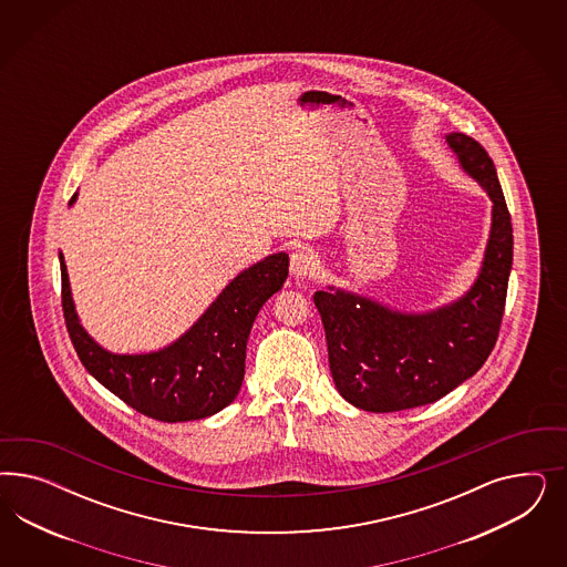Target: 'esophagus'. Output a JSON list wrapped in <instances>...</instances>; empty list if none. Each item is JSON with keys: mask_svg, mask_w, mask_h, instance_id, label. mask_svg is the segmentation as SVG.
Masks as SVG:
<instances>
[{"mask_svg": "<svg viewBox=\"0 0 567 567\" xmlns=\"http://www.w3.org/2000/svg\"><path fill=\"white\" fill-rule=\"evenodd\" d=\"M318 256L309 247H299L291 254V275L295 278H308L318 270Z\"/></svg>", "mask_w": 567, "mask_h": 567, "instance_id": "34e87169", "label": "esophagus"}]
</instances>
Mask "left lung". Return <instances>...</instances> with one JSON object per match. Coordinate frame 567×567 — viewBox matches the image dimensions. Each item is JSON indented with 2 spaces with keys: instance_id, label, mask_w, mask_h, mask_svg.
Here are the masks:
<instances>
[{
  "instance_id": "1",
  "label": "left lung",
  "mask_w": 567,
  "mask_h": 567,
  "mask_svg": "<svg viewBox=\"0 0 567 567\" xmlns=\"http://www.w3.org/2000/svg\"><path fill=\"white\" fill-rule=\"evenodd\" d=\"M464 171L493 199L481 275L460 301L430 313H401L344 291H316L337 391L365 412L429 405L474 377L497 343L514 259L512 214L497 171L476 138L446 135Z\"/></svg>"
}]
</instances>
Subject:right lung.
Listing matches in <instances>:
<instances>
[{
	"label": "right lung",
	"instance_id": "1",
	"mask_svg": "<svg viewBox=\"0 0 567 567\" xmlns=\"http://www.w3.org/2000/svg\"><path fill=\"white\" fill-rule=\"evenodd\" d=\"M60 270L64 320L86 372L147 417L189 422L220 412L239 395L249 332L261 306L285 285L289 256L275 254L240 272L187 334L145 355L103 351L79 324L62 254Z\"/></svg>",
	"mask_w": 567,
	"mask_h": 567
}]
</instances>
